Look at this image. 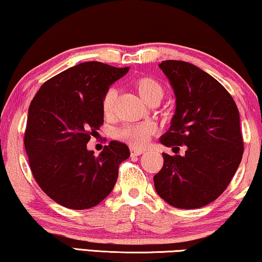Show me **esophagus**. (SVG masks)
Wrapping results in <instances>:
<instances>
[{"label": "esophagus", "instance_id": "obj_1", "mask_svg": "<svg viewBox=\"0 0 262 262\" xmlns=\"http://www.w3.org/2000/svg\"><path fill=\"white\" fill-rule=\"evenodd\" d=\"M141 154H143L142 150H140L138 148H134V147H132V148H130V156L132 157H139V156H141Z\"/></svg>", "mask_w": 262, "mask_h": 262}]
</instances>
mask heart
I'll list each match as a JSON object with an SVG mask.
<instances>
[{"mask_svg": "<svg viewBox=\"0 0 262 262\" xmlns=\"http://www.w3.org/2000/svg\"><path fill=\"white\" fill-rule=\"evenodd\" d=\"M134 86L138 94L143 101L148 104L154 102H160L165 95L164 86L157 79L150 77H141L136 79ZM117 101V89L109 88L103 95L102 98V112L105 116H112L115 112ZM157 127L153 123H140L126 126L117 132V136L123 141H126L133 147H145L150 138L156 134Z\"/></svg>", "mask_w": 262, "mask_h": 262, "instance_id": "1", "label": "heart"}]
</instances>
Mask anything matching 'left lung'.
Here are the masks:
<instances>
[{
    "label": "left lung",
    "instance_id": "8db88e82",
    "mask_svg": "<svg viewBox=\"0 0 262 262\" xmlns=\"http://www.w3.org/2000/svg\"><path fill=\"white\" fill-rule=\"evenodd\" d=\"M176 95L171 127L160 138L166 147L186 146L184 156L163 153L154 186L169 205L197 209L220 197L241 163L240 114L222 84L190 62L159 64Z\"/></svg>",
    "mask_w": 262,
    "mask_h": 262
}]
</instances>
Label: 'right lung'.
<instances>
[{
    "label": "right lung",
    "mask_w": 262,
    "mask_h": 262,
    "mask_svg": "<svg viewBox=\"0 0 262 262\" xmlns=\"http://www.w3.org/2000/svg\"><path fill=\"white\" fill-rule=\"evenodd\" d=\"M128 71L82 62L43 83L32 99L24 139L29 166L43 192L65 208L101 203L114 189L120 164L130 156L119 141H110L98 157L86 148L103 124V95Z\"/></svg>",
    "instance_id": "right-lung-1"
}]
</instances>
